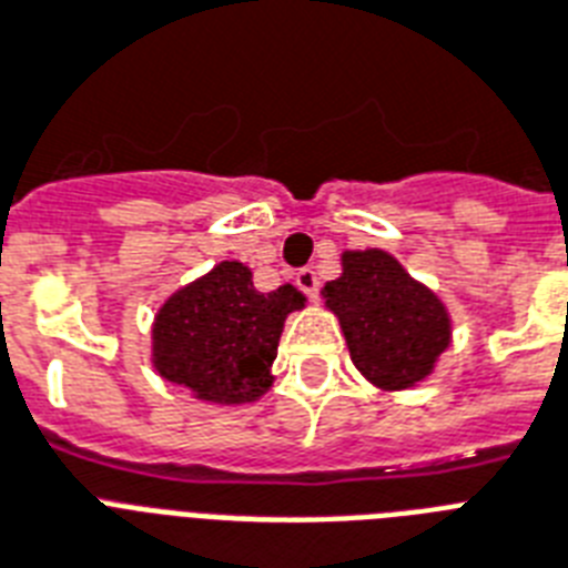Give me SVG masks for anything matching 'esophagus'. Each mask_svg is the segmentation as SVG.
Listing matches in <instances>:
<instances>
[{
    "label": "esophagus",
    "instance_id": "1",
    "mask_svg": "<svg viewBox=\"0 0 568 568\" xmlns=\"http://www.w3.org/2000/svg\"><path fill=\"white\" fill-rule=\"evenodd\" d=\"M294 283H297V288H301L306 297H312V301L318 297L321 280H318V274L312 271V267H301V271H297V276H294Z\"/></svg>",
    "mask_w": 568,
    "mask_h": 568
}]
</instances>
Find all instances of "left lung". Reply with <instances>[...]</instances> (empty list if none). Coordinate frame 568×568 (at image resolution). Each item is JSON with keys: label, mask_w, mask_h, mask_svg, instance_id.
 I'll use <instances>...</instances> for the list:
<instances>
[{"label": "left lung", "mask_w": 568, "mask_h": 568, "mask_svg": "<svg viewBox=\"0 0 568 568\" xmlns=\"http://www.w3.org/2000/svg\"><path fill=\"white\" fill-rule=\"evenodd\" d=\"M321 294L342 324L359 374L383 392L413 388L427 379L448 351L445 303L386 250H345L342 276Z\"/></svg>", "instance_id": "1"}]
</instances>
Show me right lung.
<instances>
[{
    "instance_id": "add662e5",
    "label": "right lung",
    "mask_w": 568,
    "mask_h": 568,
    "mask_svg": "<svg viewBox=\"0 0 568 568\" xmlns=\"http://www.w3.org/2000/svg\"><path fill=\"white\" fill-rule=\"evenodd\" d=\"M303 306L294 285L256 292L247 265L221 262L173 292L155 315V372L205 404L258 400L274 383L285 318Z\"/></svg>"
}]
</instances>
